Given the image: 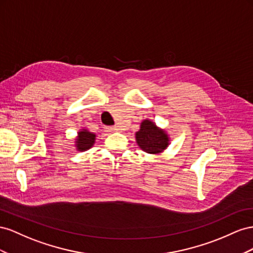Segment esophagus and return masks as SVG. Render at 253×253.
<instances>
[{"mask_svg": "<svg viewBox=\"0 0 253 253\" xmlns=\"http://www.w3.org/2000/svg\"><path fill=\"white\" fill-rule=\"evenodd\" d=\"M105 130L108 132H115V131H119V127L118 126H108V127H105Z\"/></svg>", "mask_w": 253, "mask_h": 253, "instance_id": "obj_1", "label": "esophagus"}]
</instances>
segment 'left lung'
I'll use <instances>...</instances> for the list:
<instances>
[{
  "instance_id": "obj_1",
  "label": "left lung",
  "mask_w": 253,
  "mask_h": 253,
  "mask_svg": "<svg viewBox=\"0 0 253 253\" xmlns=\"http://www.w3.org/2000/svg\"><path fill=\"white\" fill-rule=\"evenodd\" d=\"M135 140L138 145L148 154L161 153L169 144L167 132L149 120L142 122L140 130L135 133Z\"/></svg>"
}]
</instances>
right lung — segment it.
Listing matches in <instances>:
<instances>
[{
  "mask_svg": "<svg viewBox=\"0 0 253 253\" xmlns=\"http://www.w3.org/2000/svg\"><path fill=\"white\" fill-rule=\"evenodd\" d=\"M95 140V134L92 133L88 130L84 129L83 131L78 132V138L76 139V147L77 150H86L92 147L93 144H94Z\"/></svg>",
  "mask_w": 253,
  "mask_h": 253,
  "instance_id": "1",
  "label": "right lung"
}]
</instances>
